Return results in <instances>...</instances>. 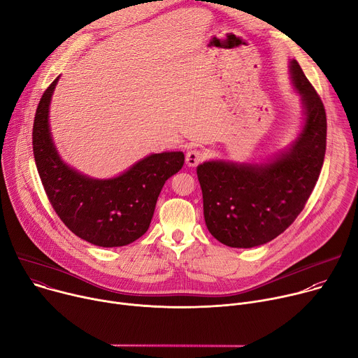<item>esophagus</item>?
<instances>
[{
  "mask_svg": "<svg viewBox=\"0 0 358 358\" xmlns=\"http://www.w3.org/2000/svg\"><path fill=\"white\" fill-rule=\"evenodd\" d=\"M204 157H206V154H204V151L200 150V148H191V150H188L187 154H185V162H187V166H189V167L199 166L200 162L204 159Z\"/></svg>",
  "mask_w": 358,
  "mask_h": 358,
  "instance_id": "1",
  "label": "esophagus"
}]
</instances>
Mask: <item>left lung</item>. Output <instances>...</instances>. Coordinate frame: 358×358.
Instances as JSON below:
<instances>
[{
    "instance_id": "1",
    "label": "left lung",
    "mask_w": 358,
    "mask_h": 358,
    "mask_svg": "<svg viewBox=\"0 0 358 358\" xmlns=\"http://www.w3.org/2000/svg\"><path fill=\"white\" fill-rule=\"evenodd\" d=\"M289 71L306 108L304 128L291 148L266 166L208 161L197 167L207 229L229 247H257L284 233L320 177L327 143L326 110L296 59Z\"/></svg>"
}]
</instances>
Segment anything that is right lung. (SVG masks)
I'll list each match as a JSON object with an SVG mask.
<instances>
[{"mask_svg": "<svg viewBox=\"0 0 358 358\" xmlns=\"http://www.w3.org/2000/svg\"><path fill=\"white\" fill-rule=\"evenodd\" d=\"M58 77L44 91L32 127V151L47 197L80 238L100 247H122L150 227L164 182L184 164L181 151L151 154L111 180H94L64 164L54 147L48 107Z\"/></svg>", "mask_w": 358, "mask_h": 358, "instance_id": "obj_1", "label": "right lung"}]
</instances>
